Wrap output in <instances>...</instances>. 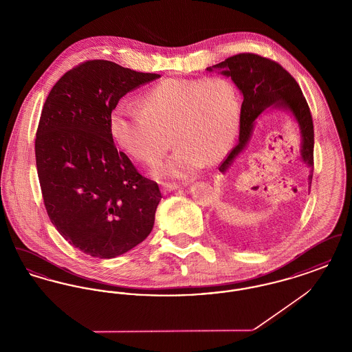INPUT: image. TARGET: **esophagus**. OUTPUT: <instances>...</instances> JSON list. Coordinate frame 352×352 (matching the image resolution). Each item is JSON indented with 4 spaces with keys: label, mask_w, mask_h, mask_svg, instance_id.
I'll use <instances>...</instances> for the list:
<instances>
[{
    "label": "esophagus",
    "mask_w": 352,
    "mask_h": 352,
    "mask_svg": "<svg viewBox=\"0 0 352 352\" xmlns=\"http://www.w3.org/2000/svg\"><path fill=\"white\" fill-rule=\"evenodd\" d=\"M179 188V184H162V192L164 194H168L170 191H174Z\"/></svg>",
    "instance_id": "1"
}]
</instances>
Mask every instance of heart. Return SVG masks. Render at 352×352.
I'll return each instance as SVG.
<instances>
[{"label": "heart", "instance_id": "b5f03b06", "mask_svg": "<svg viewBox=\"0 0 352 352\" xmlns=\"http://www.w3.org/2000/svg\"><path fill=\"white\" fill-rule=\"evenodd\" d=\"M241 118L237 87L227 78L166 79L144 94L140 107L120 101L109 128L118 145L133 160L157 164L171 146L177 151L160 174L186 178L220 161L234 144Z\"/></svg>", "mask_w": 352, "mask_h": 352}]
</instances>
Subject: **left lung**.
Masks as SVG:
<instances>
[{"mask_svg":"<svg viewBox=\"0 0 352 352\" xmlns=\"http://www.w3.org/2000/svg\"><path fill=\"white\" fill-rule=\"evenodd\" d=\"M217 68L224 76H230L243 94L239 142L220 164L219 171L226 173L234 160L245 149L253 122L265 109L277 108L289 111L300 125L302 134V160L314 168V126L310 108L296 79L281 65L257 54L243 52L227 58L224 62L208 67ZM313 174L309 175L311 186Z\"/></svg>","mask_w":352,"mask_h":352,"instance_id":"left-lung-1","label":"left lung"}]
</instances>
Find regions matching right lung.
Returning a JSON list of instances; mask_svg holds the SVG:
<instances>
[{
	"label": "right lung",
	"instance_id": "1",
	"mask_svg": "<svg viewBox=\"0 0 352 352\" xmlns=\"http://www.w3.org/2000/svg\"><path fill=\"white\" fill-rule=\"evenodd\" d=\"M158 78L87 60L67 71L43 104L35 160L45 207L58 232L92 257L124 254L153 230L160 187L118 151L109 118L124 95Z\"/></svg>",
	"mask_w": 352,
	"mask_h": 352
}]
</instances>
